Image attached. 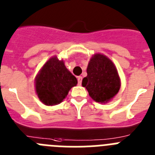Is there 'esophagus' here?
Segmentation results:
<instances>
[{"instance_id":"1","label":"esophagus","mask_w":155,"mask_h":155,"mask_svg":"<svg viewBox=\"0 0 155 155\" xmlns=\"http://www.w3.org/2000/svg\"><path fill=\"white\" fill-rule=\"evenodd\" d=\"M77 79H78V84L81 85V83H82V79H83V77H82V76H78Z\"/></svg>"}]
</instances>
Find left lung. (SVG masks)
Segmentation results:
<instances>
[{"label":"left lung","mask_w":155,"mask_h":155,"mask_svg":"<svg viewBox=\"0 0 155 155\" xmlns=\"http://www.w3.org/2000/svg\"><path fill=\"white\" fill-rule=\"evenodd\" d=\"M87 76L82 86L97 103L107 104L115 97L120 88V79L112 61L102 54H95L88 64Z\"/></svg>","instance_id":"8db88e82"}]
</instances>
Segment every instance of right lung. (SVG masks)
I'll return each instance as SVG.
<instances>
[{
    "mask_svg": "<svg viewBox=\"0 0 155 155\" xmlns=\"http://www.w3.org/2000/svg\"><path fill=\"white\" fill-rule=\"evenodd\" d=\"M76 84V78L66 69L63 60L56 56L49 58L35 77L36 93L47 106L60 104Z\"/></svg>",
    "mask_w": 155,
    "mask_h": 155,
    "instance_id": "right-lung-1",
    "label": "right lung"
}]
</instances>
